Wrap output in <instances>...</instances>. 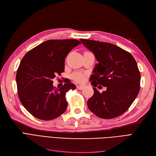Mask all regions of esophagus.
Segmentation results:
<instances>
[{"label": "esophagus", "instance_id": "esophagus-1", "mask_svg": "<svg viewBox=\"0 0 156 156\" xmlns=\"http://www.w3.org/2000/svg\"><path fill=\"white\" fill-rule=\"evenodd\" d=\"M84 88V85H77V88L79 90H82Z\"/></svg>", "mask_w": 156, "mask_h": 156}]
</instances>
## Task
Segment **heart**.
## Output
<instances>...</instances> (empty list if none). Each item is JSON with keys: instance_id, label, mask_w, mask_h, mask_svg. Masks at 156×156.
I'll list each match as a JSON object with an SVG mask.
<instances>
[{"instance_id": "1", "label": "heart", "mask_w": 156, "mask_h": 156, "mask_svg": "<svg viewBox=\"0 0 156 156\" xmlns=\"http://www.w3.org/2000/svg\"><path fill=\"white\" fill-rule=\"evenodd\" d=\"M72 77L74 81L77 82H83L84 80V75L82 73L75 72L72 75Z\"/></svg>"}]
</instances>
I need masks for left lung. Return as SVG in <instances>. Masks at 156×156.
<instances>
[{"label":"left lung","instance_id":"8db88e82","mask_svg":"<svg viewBox=\"0 0 156 156\" xmlns=\"http://www.w3.org/2000/svg\"><path fill=\"white\" fill-rule=\"evenodd\" d=\"M80 40L98 62L91 75L92 83H96L93 86L107 87L102 93L93 87L94 95L87 101L88 108L101 119L119 116L128 109L139 94L140 74L137 64L129 52L119 46L95 40Z\"/></svg>","mask_w":156,"mask_h":156}]
</instances>
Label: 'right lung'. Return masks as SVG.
<instances>
[{
    "instance_id": "1",
    "label": "right lung",
    "mask_w": 156,
    "mask_h": 156,
    "mask_svg": "<svg viewBox=\"0 0 156 156\" xmlns=\"http://www.w3.org/2000/svg\"><path fill=\"white\" fill-rule=\"evenodd\" d=\"M81 42L77 40H48L29 51L21 60L16 75L19 98L37 119L53 120L66 110V94L76 87L66 83L55 89L53 79L64 72L66 57Z\"/></svg>"
}]
</instances>
